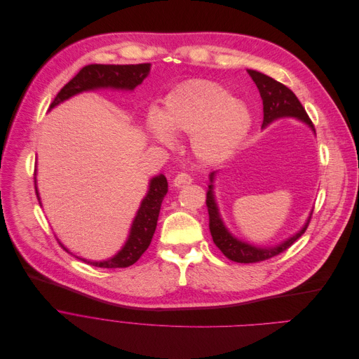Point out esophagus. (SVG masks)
<instances>
[{
	"label": "esophagus",
	"mask_w": 359,
	"mask_h": 359,
	"mask_svg": "<svg viewBox=\"0 0 359 359\" xmlns=\"http://www.w3.org/2000/svg\"><path fill=\"white\" fill-rule=\"evenodd\" d=\"M172 182H174V187L182 188V187L189 185V184L192 182V178H191V175H188V174H185V172H181V174L175 175V178H174Z\"/></svg>",
	"instance_id": "34e87169"
}]
</instances>
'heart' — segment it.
<instances>
[{
  "label": "heart",
  "mask_w": 359,
  "mask_h": 359,
  "mask_svg": "<svg viewBox=\"0 0 359 359\" xmlns=\"http://www.w3.org/2000/svg\"><path fill=\"white\" fill-rule=\"evenodd\" d=\"M149 133L164 146L174 134L192 135V150L205 163L228 158L252 127L249 109L222 85L194 79L178 85L164 99L163 110L146 117Z\"/></svg>",
  "instance_id": "obj_1"
}]
</instances>
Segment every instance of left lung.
I'll return each instance as SVG.
<instances>
[{
    "label": "left lung",
    "mask_w": 359,
    "mask_h": 359,
    "mask_svg": "<svg viewBox=\"0 0 359 359\" xmlns=\"http://www.w3.org/2000/svg\"><path fill=\"white\" fill-rule=\"evenodd\" d=\"M248 74L250 75L252 81L256 83L260 97L263 100V124L262 127H266L267 124H270L271 121L280 118V117H296L302 121H304L306 124H309V127L316 133L314 124L310 120L306 109L303 107V104L300 103V100L297 99V96L287 88L284 86L283 83L274 81L270 76H266L257 70H252L248 69ZM217 171L210 172L209 178H210V185L208 187V192H206V206H208V213H209V231L213 239V243L217 245L221 252L232 262L236 263H257V262H263L267 260L270 257H274L280 253H283L284 250H287L309 228L310 221H311V215L306 222V225L303 226V229L300 232H297L294 236H292L290 239L284 241L283 243H280L276 248H256L252 246L246 242H242L239 239H236L235 236H232L228 229L225 228L221 217H219V209L217 206V202H215V196H213V178Z\"/></svg>",
    "instance_id": "obj_1"
}]
</instances>
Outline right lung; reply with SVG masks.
<instances>
[{"label":"right lung","instance_id":"add662e5","mask_svg":"<svg viewBox=\"0 0 359 359\" xmlns=\"http://www.w3.org/2000/svg\"><path fill=\"white\" fill-rule=\"evenodd\" d=\"M150 72V63H138V65H88L79 70V74L69 81L60 92L56 95L50 103V109L63 100L75 96L81 92L111 88V89H126L133 90L144 81ZM168 192L167 178L160 174L150 181V188L142 199L135 218L133 221L128 239L123 249L111 259L104 262H88L81 259L92 266L103 269H123L134 264L141 255L144 253L154 236L158 215L164 196ZM38 195V194H36ZM59 245L67 252V249L59 242Z\"/></svg>","mask_w":359,"mask_h":359}]
</instances>
